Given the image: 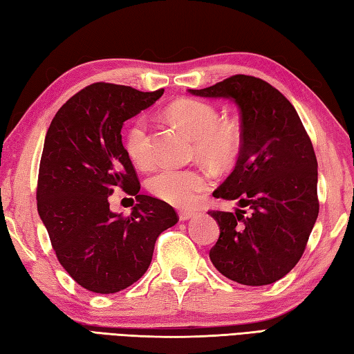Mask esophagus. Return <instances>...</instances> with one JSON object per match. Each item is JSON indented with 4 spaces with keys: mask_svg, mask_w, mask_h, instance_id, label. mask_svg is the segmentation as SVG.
I'll list each match as a JSON object with an SVG mask.
<instances>
[{
    "mask_svg": "<svg viewBox=\"0 0 354 354\" xmlns=\"http://www.w3.org/2000/svg\"><path fill=\"white\" fill-rule=\"evenodd\" d=\"M178 216H179V221H183V223H184V221H189L190 218L195 216V213H193V212H185V210H181V212L178 213Z\"/></svg>",
    "mask_w": 354,
    "mask_h": 354,
    "instance_id": "esophagus-1",
    "label": "esophagus"
}]
</instances>
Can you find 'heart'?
<instances>
[{"label": "heart", "instance_id": "1", "mask_svg": "<svg viewBox=\"0 0 354 354\" xmlns=\"http://www.w3.org/2000/svg\"><path fill=\"white\" fill-rule=\"evenodd\" d=\"M169 115L195 136V153L227 165L236 159L242 133L238 124L221 121L219 110L201 100H183L170 106ZM126 151L138 167H149L155 159L153 136L145 116H138L126 133ZM212 175L205 169L164 167L149 179L151 195L175 207H192L210 189Z\"/></svg>", "mask_w": 354, "mask_h": 354}]
</instances>
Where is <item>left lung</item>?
I'll return each instance as SVG.
<instances>
[{
  "label": "left lung",
  "mask_w": 354,
  "mask_h": 354,
  "mask_svg": "<svg viewBox=\"0 0 354 354\" xmlns=\"http://www.w3.org/2000/svg\"><path fill=\"white\" fill-rule=\"evenodd\" d=\"M189 92L230 98L241 112L236 167L213 196L236 199L249 214L241 209L209 212L219 224L210 261L225 278L244 286L279 281L299 262L319 213L310 136L292 102L256 76L233 75Z\"/></svg>",
  "instance_id": "8db88e82"
}]
</instances>
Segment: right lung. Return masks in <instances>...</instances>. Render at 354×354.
Listing matches in <instances>:
<instances>
[{
	"label": "right lung",
	"instance_id": "add662e5",
	"mask_svg": "<svg viewBox=\"0 0 354 354\" xmlns=\"http://www.w3.org/2000/svg\"><path fill=\"white\" fill-rule=\"evenodd\" d=\"M162 93L95 82L62 104L47 130L38 213L59 264L88 292L116 293L140 279L158 236L179 219L167 203L138 193L140 179L121 140L124 121ZM116 188L137 199L130 217L109 210Z\"/></svg>",
	"mask_w": 354,
	"mask_h": 354
}]
</instances>
